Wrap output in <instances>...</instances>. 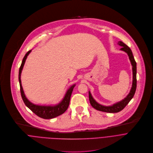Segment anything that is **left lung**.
Segmentation results:
<instances>
[{"mask_svg": "<svg viewBox=\"0 0 153 153\" xmlns=\"http://www.w3.org/2000/svg\"><path fill=\"white\" fill-rule=\"evenodd\" d=\"M117 44L122 47V48L120 49V51H123L127 53L130 61L131 62V66H132V71H133V82H132V87L130 89V91L129 94L127 95V96L117 102H116L113 104L111 105H103L96 101V100L93 98L92 95H91L90 91H88V97H89V101L90 102L91 105L94 108H95L97 110L107 112V113H117L122 110H123L125 107L128 104V102L131 101V100L133 98L135 91L136 90V84H137V79H136V73H137V68H136V63L135 62V59L134 58L133 53L130 48L126 45L123 42L119 41L118 42Z\"/></svg>", "mask_w": 153, "mask_h": 153, "instance_id": "8db88e82", "label": "left lung"}]
</instances>
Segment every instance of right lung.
I'll return each mask as SVG.
<instances>
[{"label": "right lung", "mask_w": 153, "mask_h": 153, "mask_svg": "<svg viewBox=\"0 0 153 153\" xmlns=\"http://www.w3.org/2000/svg\"><path fill=\"white\" fill-rule=\"evenodd\" d=\"M32 50L29 51L25 55V56L23 58L22 62L21 64V66L19 69V81L20 84V92L22 100L26 105L27 107H28L30 110H31L33 113H34L36 115L38 116L45 119H52L55 117H57L61 114L64 113L66 110L68 109L69 103H70V99L71 97L72 93V91L74 90V88L75 86V84L72 85L66 91V94L63 98V100L61 101L58 104L55 105H37L35 104L33 102H30L29 100H27L26 97L25 96V94L24 93V91L22 85V82H21V74L23 68V66L25 65L26 59L29 55V54L30 53Z\"/></svg>", "instance_id": "obj_1"}]
</instances>
